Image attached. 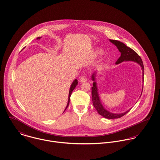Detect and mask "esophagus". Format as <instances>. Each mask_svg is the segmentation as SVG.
Segmentation results:
<instances>
[{"instance_id": "esophagus-1", "label": "esophagus", "mask_w": 160, "mask_h": 160, "mask_svg": "<svg viewBox=\"0 0 160 160\" xmlns=\"http://www.w3.org/2000/svg\"><path fill=\"white\" fill-rule=\"evenodd\" d=\"M87 77H86L85 76H84V75L82 76V77H80V82H82V83L85 82H87Z\"/></svg>"}]
</instances>
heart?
<instances>
[{
	"label": "heart",
	"instance_id": "heart-1",
	"mask_svg": "<svg viewBox=\"0 0 160 160\" xmlns=\"http://www.w3.org/2000/svg\"><path fill=\"white\" fill-rule=\"evenodd\" d=\"M102 53H103V52L102 50H97L95 52V56L98 57V56H100Z\"/></svg>",
	"mask_w": 160,
	"mask_h": 160
}]
</instances>
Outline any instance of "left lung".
Segmentation results:
<instances>
[{"label":"left lung","mask_w":160,"mask_h":160,"mask_svg":"<svg viewBox=\"0 0 160 160\" xmlns=\"http://www.w3.org/2000/svg\"><path fill=\"white\" fill-rule=\"evenodd\" d=\"M110 41L115 45L116 47H117L119 52L121 53V56L119 57V58L116 62V64L118 65L123 62H134L139 64L141 67V68L142 70V79L143 82V78H144V66L143 63V61L141 58V57L137 54V52H135L133 49L131 48L127 47L126 45H125L123 43L118 41V40H111L110 39ZM97 72H95L92 75V80L93 81V87H92V100L93 102V104L98 113L102 115V117H105V118L108 119H115V118H119L125 115H126L130 110H128L126 111L125 112L122 113H111L107 110H106L104 107L102 105V102L100 99L99 94H98V90L97 87ZM143 84L142 87V94L143 92ZM141 94V95H142ZM140 95V97H141Z\"/></svg>","instance_id":"1"}]
</instances>
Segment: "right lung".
Masks as SVG:
<instances>
[{
    "label": "right lung",
    "mask_w": 160,
    "mask_h": 160,
    "mask_svg": "<svg viewBox=\"0 0 160 160\" xmlns=\"http://www.w3.org/2000/svg\"><path fill=\"white\" fill-rule=\"evenodd\" d=\"M41 38H42V37H37V40H39V39H40ZM77 84H78V80H77V79H75V80H74V81L72 82V85H71V86H70V90H69V94H68V103H67V107H66V108H65V110L67 109V108L68 107V105H69V103H70V96H71V95H72V93L73 90L75 89V88L76 87V86L77 85ZM65 111H64V112H65Z\"/></svg>",
    "instance_id": "right-lung-1"
}]
</instances>
